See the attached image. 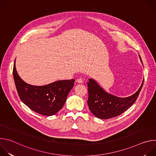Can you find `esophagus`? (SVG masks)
<instances>
[{
    "mask_svg": "<svg viewBox=\"0 0 156 156\" xmlns=\"http://www.w3.org/2000/svg\"><path fill=\"white\" fill-rule=\"evenodd\" d=\"M76 82H77L78 83L82 84V83H83V80H82L81 78H78V79H77V80H76Z\"/></svg>",
    "mask_w": 156,
    "mask_h": 156,
    "instance_id": "esophagus-1",
    "label": "esophagus"
}]
</instances>
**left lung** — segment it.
Instances as JSON below:
<instances>
[{
	"label": "left lung",
	"mask_w": 156,
	"mask_h": 156,
	"mask_svg": "<svg viewBox=\"0 0 156 156\" xmlns=\"http://www.w3.org/2000/svg\"><path fill=\"white\" fill-rule=\"evenodd\" d=\"M139 57L142 62L140 55ZM143 82L144 79L140 87L135 94L126 98H120L106 92L94 79H89V108L93 114L100 119H108L119 116L135 102L141 90Z\"/></svg>",
	"instance_id": "obj_1"
}]
</instances>
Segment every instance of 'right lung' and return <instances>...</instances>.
Wrapping results in <instances>:
<instances>
[{
	"label": "right lung",
	"instance_id": "right-lung-1",
	"mask_svg": "<svg viewBox=\"0 0 156 156\" xmlns=\"http://www.w3.org/2000/svg\"><path fill=\"white\" fill-rule=\"evenodd\" d=\"M13 75L18 96L25 105L35 112L51 116L63 107L75 80H60L44 86H33L25 82L18 75L15 60Z\"/></svg>",
	"mask_w": 156,
	"mask_h": 156
}]
</instances>
